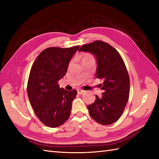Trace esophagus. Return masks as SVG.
<instances>
[{"label":"esophagus","instance_id":"1","mask_svg":"<svg viewBox=\"0 0 159 159\" xmlns=\"http://www.w3.org/2000/svg\"><path fill=\"white\" fill-rule=\"evenodd\" d=\"M77 93L80 95V94H83V93H85V91L81 89H77Z\"/></svg>","mask_w":159,"mask_h":159}]
</instances>
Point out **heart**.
<instances>
[{
	"label": "heart",
	"instance_id": "b5f03b06",
	"mask_svg": "<svg viewBox=\"0 0 159 159\" xmlns=\"http://www.w3.org/2000/svg\"><path fill=\"white\" fill-rule=\"evenodd\" d=\"M88 58H92V57L90 55H85V56L83 57V59H88Z\"/></svg>",
	"mask_w": 159,
	"mask_h": 159
}]
</instances>
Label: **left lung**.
<instances>
[{
	"mask_svg": "<svg viewBox=\"0 0 159 159\" xmlns=\"http://www.w3.org/2000/svg\"><path fill=\"white\" fill-rule=\"evenodd\" d=\"M79 51L95 56L96 76L102 80V96H96L93 104L87 106L90 116L102 125L116 122L121 116L129 98L130 79L126 66L117 50L109 43L95 41L80 47Z\"/></svg>",
	"mask_w": 159,
	"mask_h": 159,
	"instance_id": "1",
	"label": "left lung"
}]
</instances>
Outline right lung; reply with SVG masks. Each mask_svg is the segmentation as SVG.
<instances>
[{"label":"right lung","mask_w":159,"mask_h":159,"mask_svg":"<svg viewBox=\"0 0 159 159\" xmlns=\"http://www.w3.org/2000/svg\"><path fill=\"white\" fill-rule=\"evenodd\" d=\"M79 48H48L32 66L27 85L29 99L37 117L48 127L60 126L70 117L77 92L60 88L57 83L66 75L70 60Z\"/></svg>","instance_id":"right-lung-1"}]
</instances>
